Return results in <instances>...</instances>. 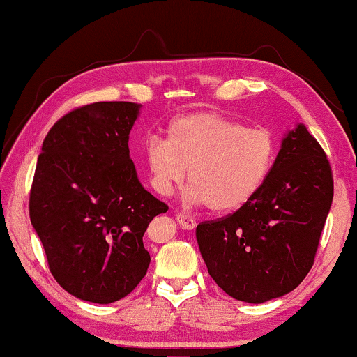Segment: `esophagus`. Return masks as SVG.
I'll use <instances>...</instances> for the list:
<instances>
[{
  "instance_id": "1",
  "label": "esophagus",
  "mask_w": 357,
  "mask_h": 357,
  "mask_svg": "<svg viewBox=\"0 0 357 357\" xmlns=\"http://www.w3.org/2000/svg\"><path fill=\"white\" fill-rule=\"evenodd\" d=\"M176 220L179 222L181 227L185 229V230L195 229V225H197V220L192 218V216H188V214H184V213H176Z\"/></svg>"
}]
</instances>
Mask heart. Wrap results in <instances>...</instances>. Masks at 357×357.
<instances>
[{
	"mask_svg": "<svg viewBox=\"0 0 357 357\" xmlns=\"http://www.w3.org/2000/svg\"><path fill=\"white\" fill-rule=\"evenodd\" d=\"M165 133V141L151 138L144 146L152 185L165 197L189 169L192 203L235 211L259 194L273 168L276 143L270 130L245 127L218 112L179 116Z\"/></svg>",
	"mask_w": 357,
	"mask_h": 357,
	"instance_id": "obj_1",
	"label": "heart"
}]
</instances>
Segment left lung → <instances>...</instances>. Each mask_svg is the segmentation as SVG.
<instances>
[{
  "mask_svg": "<svg viewBox=\"0 0 357 357\" xmlns=\"http://www.w3.org/2000/svg\"><path fill=\"white\" fill-rule=\"evenodd\" d=\"M332 199L329 158L305 126H297L250 203L197 225L208 273L225 294L248 303L294 291L313 267Z\"/></svg>",
  "mask_w": 357,
  "mask_h": 357,
  "instance_id": "1",
  "label": "left lung"
}]
</instances>
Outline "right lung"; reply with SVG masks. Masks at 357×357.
Listing matches in <instances>:
<instances>
[{
  "mask_svg": "<svg viewBox=\"0 0 357 357\" xmlns=\"http://www.w3.org/2000/svg\"><path fill=\"white\" fill-rule=\"evenodd\" d=\"M139 105L98 101L56 121L43 141L30 219L55 281L71 296L112 303L148 271L143 236L167 203L146 190L130 158Z\"/></svg>",
  "mask_w": 357,
  "mask_h": 357,
  "instance_id": "add662e5",
  "label": "right lung"
}]
</instances>
